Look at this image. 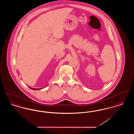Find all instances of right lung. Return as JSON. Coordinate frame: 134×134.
Listing matches in <instances>:
<instances>
[{"instance_id": "right-lung-1", "label": "right lung", "mask_w": 134, "mask_h": 134, "mask_svg": "<svg viewBox=\"0 0 134 134\" xmlns=\"http://www.w3.org/2000/svg\"><path fill=\"white\" fill-rule=\"evenodd\" d=\"M31 89H33V90H38V89H34V88H31V87H30Z\"/></svg>"}]
</instances>
